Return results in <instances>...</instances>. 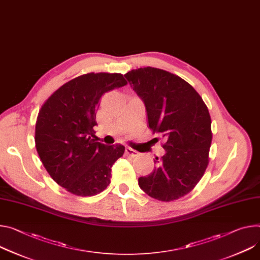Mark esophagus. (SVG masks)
I'll use <instances>...</instances> for the list:
<instances>
[{"instance_id":"1","label":"esophagus","mask_w":260,"mask_h":260,"mask_svg":"<svg viewBox=\"0 0 260 260\" xmlns=\"http://www.w3.org/2000/svg\"><path fill=\"white\" fill-rule=\"evenodd\" d=\"M125 153H126L127 155L132 156V157H135V156H137V155L139 154L138 151H136L135 149H133V148H131V147H127V148L125 149Z\"/></svg>"}]
</instances>
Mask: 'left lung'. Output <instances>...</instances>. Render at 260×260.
<instances>
[{
	"label": "left lung",
	"instance_id": "left-lung-1",
	"mask_svg": "<svg viewBox=\"0 0 260 260\" xmlns=\"http://www.w3.org/2000/svg\"><path fill=\"white\" fill-rule=\"evenodd\" d=\"M144 102L149 128L166 142V154L139 185L159 201H174L194 190L209 161L211 119L199 93L184 80L154 67L133 69L124 75Z\"/></svg>",
	"mask_w": 260,
	"mask_h": 260
}]
</instances>
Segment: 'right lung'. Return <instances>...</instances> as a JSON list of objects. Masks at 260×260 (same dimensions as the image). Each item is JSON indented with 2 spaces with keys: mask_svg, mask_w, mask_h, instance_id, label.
Masks as SVG:
<instances>
[{
  "mask_svg": "<svg viewBox=\"0 0 260 260\" xmlns=\"http://www.w3.org/2000/svg\"><path fill=\"white\" fill-rule=\"evenodd\" d=\"M126 84L121 74L89 73L62 85L41 106L35 146L46 171L67 192L94 196L110 184L112 165L125 148L98 142L93 126L101 98Z\"/></svg>",
  "mask_w": 260,
  "mask_h": 260,
  "instance_id": "add662e5",
  "label": "right lung"
}]
</instances>
